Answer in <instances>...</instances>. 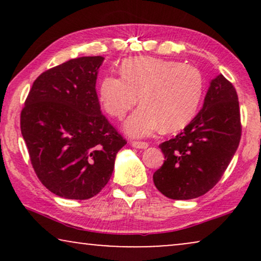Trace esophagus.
Masks as SVG:
<instances>
[{"mask_svg":"<svg viewBox=\"0 0 261 261\" xmlns=\"http://www.w3.org/2000/svg\"><path fill=\"white\" fill-rule=\"evenodd\" d=\"M130 145L133 146L134 148H139V149H145L148 147V144L145 141H133Z\"/></svg>","mask_w":261,"mask_h":261,"instance_id":"1","label":"esophagus"}]
</instances>
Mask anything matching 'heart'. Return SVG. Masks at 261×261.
<instances>
[{
	"mask_svg": "<svg viewBox=\"0 0 261 261\" xmlns=\"http://www.w3.org/2000/svg\"><path fill=\"white\" fill-rule=\"evenodd\" d=\"M122 76L109 74L99 84V102L115 119H123L124 132L145 138L160 127L172 132L187 126L197 113L203 95V78L195 66L153 57H139L121 64Z\"/></svg>",
	"mask_w": 261,
	"mask_h": 261,
	"instance_id": "obj_1",
	"label": "heart"
}]
</instances>
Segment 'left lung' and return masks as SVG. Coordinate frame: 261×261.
<instances>
[{
	"mask_svg": "<svg viewBox=\"0 0 261 261\" xmlns=\"http://www.w3.org/2000/svg\"><path fill=\"white\" fill-rule=\"evenodd\" d=\"M241 138L237 90L222 74L212 80L202 109L176 138L159 145L165 160L153 174L171 199H192L215 187Z\"/></svg>",
	"mask_w": 261,
	"mask_h": 261,
	"instance_id": "obj_1",
	"label": "left lung"
}]
</instances>
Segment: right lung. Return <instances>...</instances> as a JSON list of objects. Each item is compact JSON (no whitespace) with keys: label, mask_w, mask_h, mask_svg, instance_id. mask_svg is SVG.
I'll use <instances>...</instances> for the list:
<instances>
[{"label":"right lung","mask_w":261,"mask_h":261,"mask_svg":"<svg viewBox=\"0 0 261 261\" xmlns=\"http://www.w3.org/2000/svg\"><path fill=\"white\" fill-rule=\"evenodd\" d=\"M103 60L80 57L42 72L21 112V133L35 173L59 197L97 195L127 144L99 107L96 80Z\"/></svg>","instance_id":"add662e5"}]
</instances>
